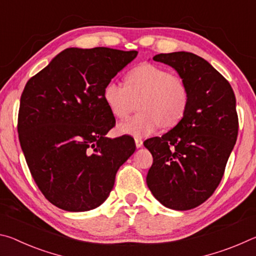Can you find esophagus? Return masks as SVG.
<instances>
[{
  "label": "esophagus",
  "mask_w": 256,
  "mask_h": 256,
  "mask_svg": "<svg viewBox=\"0 0 256 256\" xmlns=\"http://www.w3.org/2000/svg\"><path fill=\"white\" fill-rule=\"evenodd\" d=\"M136 148H141L142 146H144V141L141 140V138H136Z\"/></svg>",
  "instance_id": "esophagus-1"
}]
</instances>
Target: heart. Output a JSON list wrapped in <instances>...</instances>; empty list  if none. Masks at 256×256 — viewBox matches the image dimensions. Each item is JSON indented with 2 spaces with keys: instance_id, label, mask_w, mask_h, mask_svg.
I'll list each match as a JSON object with an SVG mask.
<instances>
[{
  "instance_id": "heart-1",
  "label": "heart",
  "mask_w": 256,
  "mask_h": 256,
  "mask_svg": "<svg viewBox=\"0 0 256 256\" xmlns=\"http://www.w3.org/2000/svg\"><path fill=\"white\" fill-rule=\"evenodd\" d=\"M104 102L116 118L141 112L118 126L120 134L141 138L158 128L176 126L188 112L190 90L180 76L152 63H142L128 72L126 84L110 80L104 86Z\"/></svg>"
}]
</instances>
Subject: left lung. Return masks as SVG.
Returning a JSON list of instances; mask_svg holds the SVG:
<instances>
[{"mask_svg": "<svg viewBox=\"0 0 256 256\" xmlns=\"http://www.w3.org/2000/svg\"><path fill=\"white\" fill-rule=\"evenodd\" d=\"M154 60L174 68L183 78L190 105L174 128L144 141L154 158L146 185L162 206L190 210L206 202L222 182L238 136L235 94L229 82L196 54H158Z\"/></svg>", "mask_w": 256, "mask_h": 256, "instance_id": "left-lung-1", "label": "left lung"}]
</instances>
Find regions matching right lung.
Wrapping results in <instances>:
<instances>
[{
    "label": "right lung",
    "mask_w": 256,
    "mask_h": 256,
    "mask_svg": "<svg viewBox=\"0 0 256 256\" xmlns=\"http://www.w3.org/2000/svg\"><path fill=\"white\" fill-rule=\"evenodd\" d=\"M136 55L107 47L66 48L26 84L20 146L34 183L60 209L82 212L100 206L118 168L136 151L132 136H105L115 118L102 92Z\"/></svg>",
    "instance_id": "obj_1"
}]
</instances>
